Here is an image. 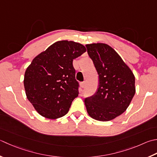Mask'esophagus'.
<instances>
[{
  "mask_svg": "<svg viewBox=\"0 0 157 157\" xmlns=\"http://www.w3.org/2000/svg\"><path fill=\"white\" fill-rule=\"evenodd\" d=\"M85 86H86V82H82V83H81V87H82V88H84Z\"/></svg>",
  "mask_w": 157,
  "mask_h": 157,
  "instance_id": "esophagus-1",
  "label": "esophagus"
}]
</instances>
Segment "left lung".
I'll return each instance as SVG.
<instances>
[{
  "instance_id": "obj_1",
  "label": "left lung",
  "mask_w": 157,
  "mask_h": 157,
  "mask_svg": "<svg viewBox=\"0 0 157 157\" xmlns=\"http://www.w3.org/2000/svg\"><path fill=\"white\" fill-rule=\"evenodd\" d=\"M99 74V88L86 98L88 115L99 121H109L121 115L136 93L135 75L119 54L102 43L86 45Z\"/></svg>"
}]
</instances>
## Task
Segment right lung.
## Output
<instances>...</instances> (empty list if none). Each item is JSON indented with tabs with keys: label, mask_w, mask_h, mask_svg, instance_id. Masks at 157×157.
Returning <instances> with one entry per match:
<instances>
[{
	"label": "right lung",
	"mask_w": 157,
	"mask_h": 157,
	"mask_svg": "<svg viewBox=\"0 0 157 157\" xmlns=\"http://www.w3.org/2000/svg\"><path fill=\"white\" fill-rule=\"evenodd\" d=\"M86 51L72 41L54 43L38 54L24 74L27 99L40 115L49 119L63 117L78 96V82L73 60Z\"/></svg>",
	"instance_id": "obj_1"
}]
</instances>
